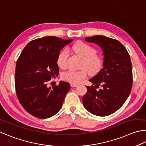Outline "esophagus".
I'll list each match as a JSON object with an SVG mask.
<instances>
[{
	"mask_svg": "<svg viewBox=\"0 0 146 146\" xmlns=\"http://www.w3.org/2000/svg\"><path fill=\"white\" fill-rule=\"evenodd\" d=\"M70 86H71V87H76V86H78V84H76V83H70Z\"/></svg>",
	"mask_w": 146,
	"mask_h": 146,
	"instance_id": "1",
	"label": "esophagus"
}]
</instances>
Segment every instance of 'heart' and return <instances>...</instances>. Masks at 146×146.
Returning a JSON list of instances; mask_svg holds the SVG:
<instances>
[{
  "instance_id": "b5f03b06",
  "label": "heart",
  "mask_w": 146,
  "mask_h": 146,
  "mask_svg": "<svg viewBox=\"0 0 146 146\" xmlns=\"http://www.w3.org/2000/svg\"><path fill=\"white\" fill-rule=\"evenodd\" d=\"M73 49L76 54L83 59L81 68H85L80 70H70L62 74L63 80L72 83H80L87 76L88 72L91 75L98 74L103 66V61L96 56V50L90 45L79 42L73 46ZM69 52L67 49L61 51L58 56L57 64L61 68L67 66Z\"/></svg>"
}]
</instances>
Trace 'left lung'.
I'll use <instances>...</instances> for the list:
<instances>
[{"label":"left lung","mask_w":146,"mask_h":146,"mask_svg":"<svg viewBox=\"0 0 146 146\" xmlns=\"http://www.w3.org/2000/svg\"><path fill=\"white\" fill-rule=\"evenodd\" d=\"M98 45L103 50V68L89 81L83 97L84 107L97 116L113 113L123 105L131 92L133 83L131 59L124 46L118 40L101 35L85 38ZM100 88V89H97Z\"/></svg>","instance_id":"1"}]
</instances>
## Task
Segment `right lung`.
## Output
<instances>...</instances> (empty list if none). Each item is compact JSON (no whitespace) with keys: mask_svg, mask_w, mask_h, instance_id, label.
Listing matches in <instances>:
<instances>
[{"mask_svg":"<svg viewBox=\"0 0 146 146\" xmlns=\"http://www.w3.org/2000/svg\"><path fill=\"white\" fill-rule=\"evenodd\" d=\"M72 41L56 36L38 38L28 43L20 54L15 68V89L20 104L32 115L47 119L61 108L70 84L60 81L59 85L51 88L47 83L58 76V56Z\"/></svg>","mask_w":146,"mask_h":146,"instance_id":"right-lung-1","label":"right lung"}]
</instances>
